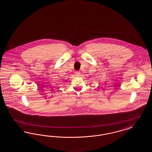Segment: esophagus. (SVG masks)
Listing matches in <instances>:
<instances>
[{
    "label": "esophagus",
    "instance_id": "34e87169",
    "mask_svg": "<svg viewBox=\"0 0 152 152\" xmlns=\"http://www.w3.org/2000/svg\"><path fill=\"white\" fill-rule=\"evenodd\" d=\"M75 75H76V76H79L80 75V72H79V71H76V72H75Z\"/></svg>",
    "mask_w": 152,
    "mask_h": 152
}]
</instances>
